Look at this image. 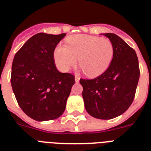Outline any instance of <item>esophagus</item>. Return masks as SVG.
I'll return each mask as SVG.
<instances>
[{
	"label": "esophagus",
	"mask_w": 151,
	"mask_h": 151,
	"mask_svg": "<svg viewBox=\"0 0 151 151\" xmlns=\"http://www.w3.org/2000/svg\"><path fill=\"white\" fill-rule=\"evenodd\" d=\"M79 79H80V77L78 76H77V75H76V76H75V81H76V83H78V82H79Z\"/></svg>",
	"instance_id": "esophagus-1"
}]
</instances>
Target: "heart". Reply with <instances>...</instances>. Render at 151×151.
<instances>
[{
  "mask_svg": "<svg viewBox=\"0 0 151 151\" xmlns=\"http://www.w3.org/2000/svg\"><path fill=\"white\" fill-rule=\"evenodd\" d=\"M66 45H58L54 52L57 68L68 71L78 64L88 77L99 76L109 68L114 54L111 41L88 35H75L66 38Z\"/></svg>",
  "mask_w": 151,
  "mask_h": 151,
  "instance_id": "heart-1",
  "label": "heart"
}]
</instances>
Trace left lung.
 <instances>
[{
	"label": "left lung",
	"instance_id": "8db88e82",
	"mask_svg": "<svg viewBox=\"0 0 151 151\" xmlns=\"http://www.w3.org/2000/svg\"><path fill=\"white\" fill-rule=\"evenodd\" d=\"M113 46L110 66L94 79H80L86 111L100 119L122 115L131 106L140 76L137 54L133 48L113 33L103 34Z\"/></svg>",
	"mask_w": 151,
	"mask_h": 151
}]
</instances>
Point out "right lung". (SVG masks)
<instances>
[{
    "label": "right lung",
    "instance_id": "add662e5",
    "mask_svg": "<svg viewBox=\"0 0 151 151\" xmlns=\"http://www.w3.org/2000/svg\"><path fill=\"white\" fill-rule=\"evenodd\" d=\"M65 33H38L15 54L12 64V88L22 111L36 121L59 118L75 83L73 75L55 66L54 52Z\"/></svg>",
    "mask_w": 151,
    "mask_h": 151
}]
</instances>
